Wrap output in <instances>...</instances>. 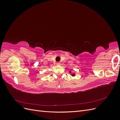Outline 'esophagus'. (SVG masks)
I'll return each mask as SVG.
<instances>
[{
    "instance_id": "34e87169",
    "label": "esophagus",
    "mask_w": 120,
    "mask_h": 120,
    "mask_svg": "<svg viewBox=\"0 0 120 120\" xmlns=\"http://www.w3.org/2000/svg\"><path fill=\"white\" fill-rule=\"evenodd\" d=\"M60 63H59V62H58V63H56V65H57V66H59V65H60Z\"/></svg>"
}]
</instances>
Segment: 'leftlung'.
Here are the masks:
<instances>
[{
    "mask_svg": "<svg viewBox=\"0 0 120 120\" xmlns=\"http://www.w3.org/2000/svg\"><path fill=\"white\" fill-rule=\"evenodd\" d=\"M70 73H71V71H70ZM71 75L72 77H74V76H75V74H71Z\"/></svg>",
    "mask_w": 120,
    "mask_h": 120,
    "instance_id": "1",
    "label": "left lung"
}]
</instances>
